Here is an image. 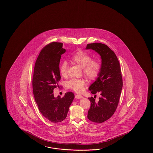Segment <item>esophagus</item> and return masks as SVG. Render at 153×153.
Returning <instances> with one entry per match:
<instances>
[{"mask_svg":"<svg viewBox=\"0 0 153 153\" xmlns=\"http://www.w3.org/2000/svg\"><path fill=\"white\" fill-rule=\"evenodd\" d=\"M75 98H76V99H81L82 98V95L81 94H77L75 95Z\"/></svg>","mask_w":153,"mask_h":153,"instance_id":"1","label":"esophagus"}]
</instances>
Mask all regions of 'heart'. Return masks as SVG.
Instances as JSON below:
<instances>
[{
    "instance_id": "heart-1",
    "label": "heart",
    "mask_w": 153,
    "mask_h": 153,
    "mask_svg": "<svg viewBox=\"0 0 153 153\" xmlns=\"http://www.w3.org/2000/svg\"><path fill=\"white\" fill-rule=\"evenodd\" d=\"M91 56L87 52L79 51L72 56L71 61L78 64L82 68L84 75L89 79H94L97 76L101 69V63L98 60H91ZM68 64L66 61H63L59 65V71L63 76L67 75ZM85 85V81L82 79L72 78L67 81L66 86L75 92H81Z\"/></svg>"
}]
</instances>
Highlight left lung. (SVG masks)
<instances>
[{
  "label": "left lung",
  "instance_id": "obj_1",
  "mask_svg": "<svg viewBox=\"0 0 153 153\" xmlns=\"http://www.w3.org/2000/svg\"><path fill=\"white\" fill-rule=\"evenodd\" d=\"M86 49L97 52L102 59L100 72L88 88L92 94L96 96L99 93L101 97L97 103L94 98H88L91 107L88 114L90 120L102 123L111 117L119 103L123 88L120 66L114 51L105 44L98 42L88 44Z\"/></svg>",
  "mask_w": 153,
  "mask_h": 153
}]
</instances>
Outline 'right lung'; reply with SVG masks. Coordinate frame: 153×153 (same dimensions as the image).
Returning a JSON list of instances; mask_svg holds the SVG:
<instances>
[{
    "mask_svg": "<svg viewBox=\"0 0 153 153\" xmlns=\"http://www.w3.org/2000/svg\"><path fill=\"white\" fill-rule=\"evenodd\" d=\"M62 42H52L45 46L36 59L32 79L33 92L39 111L48 120L60 123L65 119L74 98L72 92L63 97H55L53 90L61 80L59 65L65 53Z\"/></svg>",
    "mask_w": 153,
    "mask_h": 153,
    "instance_id": "right-lung-1",
    "label": "right lung"
}]
</instances>
